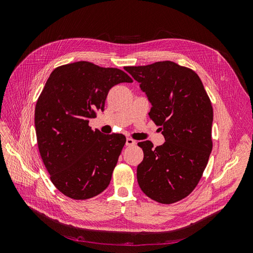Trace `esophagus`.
<instances>
[{"mask_svg": "<svg viewBox=\"0 0 253 253\" xmlns=\"http://www.w3.org/2000/svg\"><path fill=\"white\" fill-rule=\"evenodd\" d=\"M126 144L128 145V147H133V145L136 144V140H134V139H132V138H126Z\"/></svg>", "mask_w": 253, "mask_h": 253, "instance_id": "1", "label": "esophagus"}]
</instances>
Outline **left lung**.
I'll list each match as a JSON object with an SVG mask.
<instances>
[{
  "label": "left lung",
  "instance_id": "8db88e82",
  "mask_svg": "<svg viewBox=\"0 0 253 253\" xmlns=\"http://www.w3.org/2000/svg\"><path fill=\"white\" fill-rule=\"evenodd\" d=\"M125 70L139 83L152 109L150 118L165 137L153 148L138 142L143 160L137 167L142 192L162 204L188 196L200 181L212 151L213 110L203 82L190 68L160 61Z\"/></svg>",
  "mask_w": 253,
  "mask_h": 253
}]
</instances>
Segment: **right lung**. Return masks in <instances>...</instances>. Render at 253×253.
<instances>
[{
  "mask_svg": "<svg viewBox=\"0 0 253 253\" xmlns=\"http://www.w3.org/2000/svg\"><path fill=\"white\" fill-rule=\"evenodd\" d=\"M133 80L124 71L86 61L55 68L35 110L40 154L55 187L73 200H87L108 188L126 143L88 126L104 111L109 90Z\"/></svg>",
  "mask_w": 253,
  "mask_h": 253,
  "instance_id": "add662e5",
  "label": "right lung"
}]
</instances>
